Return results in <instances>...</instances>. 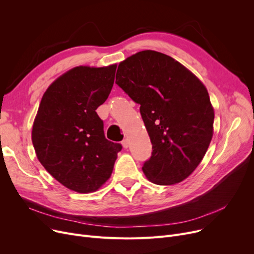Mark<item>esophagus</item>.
Returning <instances> with one entry per match:
<instances>
[{"mask_svg": "<svg viewBox=\"0 0 254 254\" xmlns=\"http://www.w3.org/2000/svg\"><path fill=\"white\" fill-rule=\"evenodd\" d=\"M122 144H123V146H124V148H126V149L129 146V143H128V140H127V139H124L123 142H122Z\"/></svg>", "mask_w": 254, "mask_h": 254, "instance_id": "34e87169", "label": "esophagus"}]
</instances>
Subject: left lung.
<instances>
[{"label": "left lung", "mask_w": 254, "mask_h": 254, "mask_svg": "<svg viewBox=\"0 0 254 254\" xmlns=\"http://www.w3.org/2000/svg\"><path fill=\"white\" fill-rule=\"evenodd\" d=\"M115 83L140 105L152 144L143 165L158 185L188 178L209 147L214 110L205 85L183 64L164 53L144 50L118 64Z\"/></svg>", "instance_id": "8db88e82"}]
</instances>
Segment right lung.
<instances>
[{"label": "right lung", "instance_id": "add662e5", "mask_svg": "<svg viewBox=\"0 0 254 254\" xmlns=\"http://www.w3.org/2000/svg\"><path fill=\"white\" fill-rule=\"evenodd\" d=\"M116 64L76 66L45 91L35 118L32 141L37 157L66 189L96 191L112 174L123 146L105 138L96 110L108 99Z\"/></svg>", "mask_w": 254, "mask_h": 254}]
</instances>
